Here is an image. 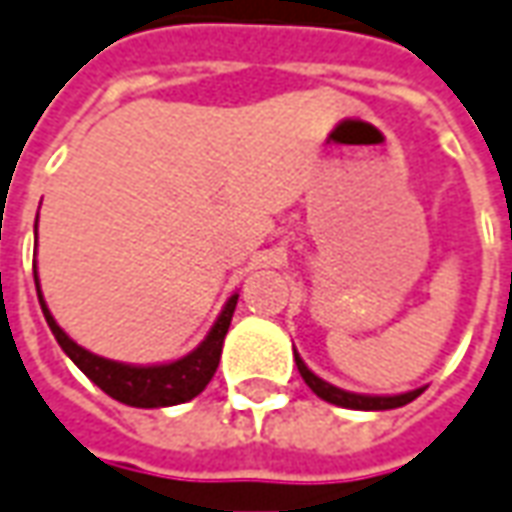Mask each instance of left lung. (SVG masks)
I'll return each instance as SVG.
<instances>
[{"label":"left lung","instance_id":"obj_1","mask_svg":"<svg viewBox=\"0 0 512 512\" xmlns=\"http://www.w3.org/2000/svg\"><path fill=\"white\" fill-rule=\"evenodd\" d=\"M296 366L301 377H304V383L310 386L312 392L318 394L321 400H327L332 406H341V408H355V411H386V408H400L411 403L414 397H420L423 389H414V392L406 394H389V397H372V394H355V392H344V389H338V386H332L327 380H321L318 375H312L310 369H307V363L298 358L296 352Z\"/></svg>","mask_w":512,"mask_h":512}]
</instances>
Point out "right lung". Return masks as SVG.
<instances>
[{
  "label": "right lung",
  "mask_w": 512,
  "mask_h": 512,
  "mask_svg": "<svg viewBox=\"0 0 512 512\" xmlns=\"http://www.w3.org/2000/svg\"><path fill=\"white\" fill-rule=\"evenodd\" d=\"M33 279H36V293H39V304L47 324L56 335L58 346L70 355V360L84 372V375L109 397H115L118 403L135 408H163L177 406V403H188L191 397L211 383L216 366H219V355H222V341L231 327L233 310H236V298H228L225 310L219 312L216 324L211 332L205 335L194 352H188L185 358L174 360V363H163V366H129V363H118V360H106L101 355H92L84 346L72 341L64 329L58 327L56 318L50 315L44 298H41L39 276H36V264H33Z\"/></svg>",
  "instance_id": "right-lung-1"
}]
</instances>
